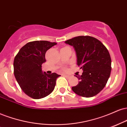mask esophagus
<instances>
[{"instance_id":"obj_1","label":"esophagus","mask_w":127,"mask_h":127,"mask_svg":"<svg viewBox=\"0 0 127 127\" xmlns=\"http://www.w3.org/2000/svg\"><path fill=\"white\" fill-rule=\"evenodd\" d=\"M65 77H66V78H67V79H68V78H70V76H69V75H66V74H64L63 75Z\"/></svg>"}]
</instances>
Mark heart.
Here are the masks:
<instances>
[{
    "mask_svg": "<svg viewBox=\"0 0 127 127\" xmlns=\"http://www.w3.org/2000/svg\"><path fill=\"white\" fill-rule=\"evenodd\" d=\"M64 70H65V68H64Z\"/></svg>",
    "mask_w": 127,
    "mask_h": 127,
    "instance_id": "1",
    "label": "heart"
}]
</instances>
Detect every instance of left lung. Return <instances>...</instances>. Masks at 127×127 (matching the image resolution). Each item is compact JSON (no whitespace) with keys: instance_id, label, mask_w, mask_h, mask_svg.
Wrapping results in <instances>:
<instances>
[{"instance_id":"left-lung-1","label":"left lung","mask_w":127,"mask_h":127,"mask_svg":"<svg viewBox=\"0 0 127 127\" xmlns=\"http://www.w3.org/2000/svg\"><path fill=\"white\" fill-rule=\"evenodd\" d=\"M74 47L77 63L83 70L76 77L78 85L72 91L82 97L96 95L104 88L111 71V59L108 49L98 39L90 36H79L65 41Z\"/></svg>"}]
</instances>
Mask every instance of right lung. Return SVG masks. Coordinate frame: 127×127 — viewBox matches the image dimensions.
Instances as JSON below:
<instances>
[{
	"label": "right lung",
	"instance_id": "1",
	"mask_svg": "<svg viewBox=\"0 0 127 127\" xmlns=\"http://www.w3.org/2000/svg\"><path fill=\"white\" fill-rule=\"evenodd\" d=\"M56 42L35 41L28 42L20 49L13 62V72L21 89L32 98L38 99L50 95L60 75L42 73V64L46 62L47 51Z\"/></svg>",
	"mask_w": 127,
	"mask_h": 127
}]
</instances>
